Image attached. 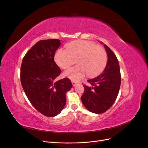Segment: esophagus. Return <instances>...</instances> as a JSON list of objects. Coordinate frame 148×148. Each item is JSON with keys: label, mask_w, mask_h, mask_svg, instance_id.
<instances>
[{"label": "esophagus", "mask_w": 148, "mask_h": 148, "mask_svg": "<svg viewBox=\"0 0 148 148\" xmlns=\"http://www.w3.org/2000/svg\"><path fill=\"white\" fill-rule=\"evenodd\" d=\"M71 83H72L73 86H75L76 85H77V82H74V81H71Z\"/></svg>", "instance_id": "34e87169"}]
</instances>
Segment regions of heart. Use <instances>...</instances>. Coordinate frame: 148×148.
<instances>
[{"label":"heart","instance_id":"1","mask_svg":"<svg viewBox=\"0 0 148 148\" xmlns=\"http://www.w3.org/2000/svg\"><path fill=\"white\" fill-rule=\"evenodd\" d=\"M66 50L60 49L55 54V61L62 69H66L75 64L78 65L65 71L64 75L74 82L85 77H92L104 69L107 53L102 47L91 41L78 40L66 44Z\"/></svg>","mask_w":148,"mask_h":148}]
</instances>
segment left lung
<instances>
[{"instance_id": "1", "label": "left lung", "mask_w": 148, "mask_h": 148, "mask_svg": "<svg viewBox=\"0 0 148 148\" xmlns=\"http://www.w3.org/2000/svg\"><path fill=\"white\" fill-rule=\"evenodd\" d=\"M104 46L108 57L107 65L101 74L88 80L89 86L83 84L84 91L81 97L84 107L95 114L104 113L113 105L117 97L121 84L117 58L108 46L104 44Z\"/></svg>"}]
</instances>
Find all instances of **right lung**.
<instances>
[{"label":"right lung","instance_id":"right-lung-1","mask_svg":"<svg viewBox=\"0 0 148 148\" xmlns=\"http://www.w3.org/2000/svg\"><path fill=\"white\" fill-rule=\"evenodd\" d=\"M59 39L41 40L31 47L23 57L20 80L28 100L34 108L47 117L60 113L66 104V93L72 87L65 78L56 82L61 70L54 61Z\"/></svg>","mask_w":148,"mask_h":148}]
</instances>
